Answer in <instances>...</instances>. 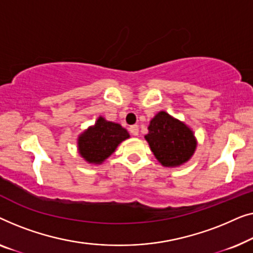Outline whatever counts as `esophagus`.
Returning <instances> with one entry per match:
<instances>
[{
  "mask_svg": "<svg viewBox=\"0 0 253 253\" xmlns=\"http://www.w3.org/2000/svg\"><path fill=\"white\" fill-rule=\"evenodd\" d=\"M129 131L131 135H134V136H137L138 135V126L137 125H133L129 127Z\"/></svg>",
  "mask_w": 253,
  "mask_h": 253,
  "instance_id": "esophagus-1",
  "label": "esophagus"
}]
</instances>
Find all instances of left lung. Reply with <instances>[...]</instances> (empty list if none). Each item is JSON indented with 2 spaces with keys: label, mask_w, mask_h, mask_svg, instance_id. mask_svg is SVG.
<instances>
[{
  "label": "left lung",
  "mask_w": 253,
  "mask_h": 253,
  "mask_svg": "<svg viewBox=\"0 0 253 253\" xmlns=\"http://www.w3.org/2000/svg\"><path fill=\"white\" fill-rule=\"evenodd\" d=\"M144 138L157 161L165 167H176L187 163L196 150L194 131L165 111L151 119Z\"/></svg>",
  "instance_id": "left-lung-1"
}]
</instances>
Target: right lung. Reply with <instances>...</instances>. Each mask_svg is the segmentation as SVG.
Returning a JSON list of instances; mask_svg holds the SVG:
<instances>
[{"instance_id":"add662e5","label":"right lung","mask_w":253,"mask_h":253,"mask_svg":"<svg viewBox=\"0 0 253 253\" xmlns=\"http://www.w3.org/2000/svg\"><path fill=\"white\" fill-rule=\"evenodd\" d=\"M129 137L128 131L119 124L99 117L94 126L88 128L78 138L79 154L89 164H102L117 147Z\"/></svg>"}]
</instances>
